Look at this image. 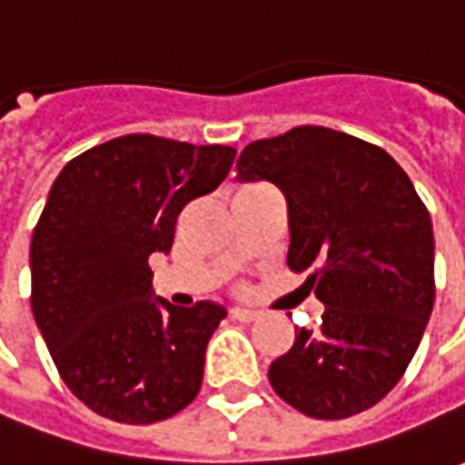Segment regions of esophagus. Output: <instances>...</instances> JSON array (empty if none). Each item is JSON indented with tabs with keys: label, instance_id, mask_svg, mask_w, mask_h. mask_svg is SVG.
Listing matches in <instances>:
<instances>
[{
	"label": "esophagus",
	"instance_id": "esophagus-1",
	"mask_svg": "<svg viewBox=\"0 0 465 465\" xmlns=\"http://www.w3.org/2000/svg\"><path fill=\"white\" fill-rule=\"evenodd\" d=\"M232 319L236 322H254V319H260V312H254V309H242V306H233Z\"/></svg>",
	"mask_w": 465,
	"mask_h": 465
}]
</instances>
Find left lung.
Instances as JSON below:
<instances>
[{"label":"left lung","instance_id":"left-lung-1","mask_svg":"<svg viewBox=\"0 0 465 465\" xmlns=\"http://www.w3.org/2000/svg\"><path fill=\"white\" fill-rule=\"evenodd\" d=\"M236 180H267L288 203V267L324 303L270 365L282 401L316 420L378 404L404 376L435 303L432 221L383 149L322 125L249 143Z\"/></svg>","mask_w":465,"mask_h":465}]
</instances>
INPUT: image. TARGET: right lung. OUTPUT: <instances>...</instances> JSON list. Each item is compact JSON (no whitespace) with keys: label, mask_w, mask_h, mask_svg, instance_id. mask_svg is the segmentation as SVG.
Segmentation results:
<instances>
[{"label":"right lung","mask_w":465,"mask_h":465,"mask_svg":"<svg viewBox=\"0 0 465 465\" xmlns=\"http://www.w3.org/2000/svg\"><path fill=\"white\" fill-rule=\"evenodd\" d=\"M232 146L131 134L61 169L30 242L33 316L72 393L100 417L162 422L201 391L213 301L153 298L149 257L169 254L184 205L213 193Z\"/></svg>","instance_id":"add662e5"}]
</instances>
